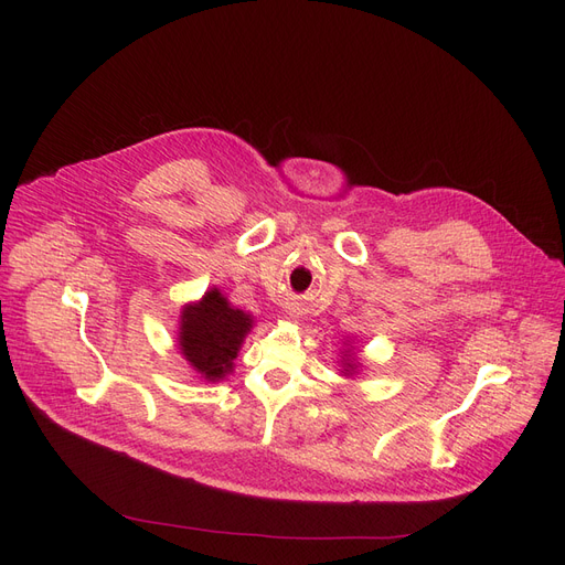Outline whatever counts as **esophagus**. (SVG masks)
Instances as JSON below:
<instances>
[{
  "mask_svg": "<svg viewBox=\"0 0 565 565\" xmlns=\"http://www.w3.org/2000/svg\"><path fill=\"white\" fill-rule=\"evenodd\" d=\"M288 318H292V320H298V318H300V313H298V311H295V309H292V311H288Z\"/></svg>",
  "mask_w": 565,
  "mask_h": 565,
  "instance_id": "esophagus-1",
  "label": "esophagus"
}]
</instances>
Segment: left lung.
I'll use <instances>...</instances> for the list:
<instances>
[{
    "mask_svg": "<svg viewBox=\"0 0 565 565\" xmlns=\"http://www.w3.org/2000/svg\"><path fill=\"white\" fill-rule=\"evenodd\" d=\"M339 371H341V375L343 377H354L358 375L360 371H362V360L358 358V350H354V341L350 339H345L343 341V350H341V354H339Z\"/></svg>",
    "mask_w": 565,
    "mask_h": 565,
    "instance_id": "8db88e82",
    "label": "left lung"
}]
</instances>
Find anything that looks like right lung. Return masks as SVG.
<instances>
[{
  "instance_id": "right-lung-1",
  "label": "right lung",
  "mask_w": 565,
  "mask_h": 565,
  "mask_svg": "<svg viewBox=\"0 0 565 565\" xmlns=\"http://www.w3.org/2000/svg\"><path fill=\"white\" fill-rule=\"evenodd\" d=\"M254 328V316L228 302L217 286L203 298L183 305L178 316L175 345L183 360L205 382H220L233 373V360Z\"/></svg>"
}]
</instances>
